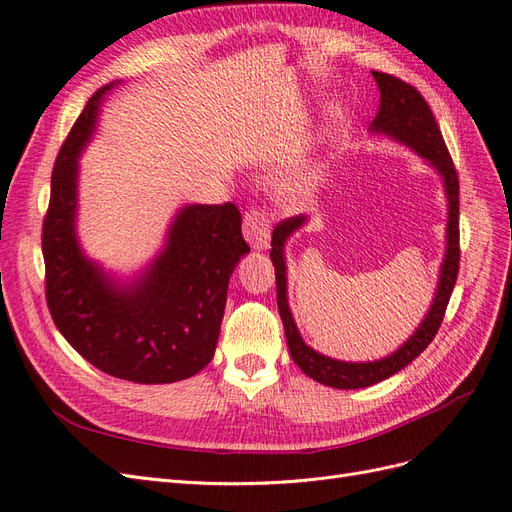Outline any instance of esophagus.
Masks as SVG:
<instances>
[{"mask_svg":"<svg viewBox=\"0 0 512 512\" xmlns=\"http://www.w3.org/2000/svg\"><path fill=\"white\" fill-rule=\"evenodd\" d=\"M243 237L254 250H267L271 239V220L265 211L250 209L243 218Z\"/></svg>","mask_w":512,"mask_h":512,"instance_id":"obj_1","label":"esophagus"}]
</instances>
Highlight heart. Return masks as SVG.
Wrapping results in <instances>:
<instances>
[{"label":"heart","instance_id":"1","mask_svg":"<svg viewBox=\"0 0 512 512\" xmlns=\"http://www.w3.org/2000/svg\"><path fill=\"white\" fill-rule=\"evenodd\" d=\"M324 179V164L318 158L305 160L288 168L286 173L275 181V196L286 207H303L312 200Z\"/></svg>","mask_w":512,"mask_h":512}]
</instances>
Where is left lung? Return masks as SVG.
Wrapping results in <instances>:
<instances>
[{"label": "left lung", "mask_w": 512, "mask_h": 512, "mask_svg": "<svg viewBox=\"0 0 512 512\" xmlns=\"http://www.w3.org/2000/svg\"><path fill=\"white\" fill-rule=\"evenodd\" d=\"M371 74H374L380 89V106L374 121H371L369 132L386 136L391 138V141L412 149L416 156H421L440 175L448 203L446 247L444 258L440 262L436 292H433L427 314L421 320V324L414 329V333L395 352L384 356V359L350 363L331 359V356H324L312 346H307L288 305V271L284 250L288 239L299 228H303L309 218L307 215H297V218L284 220L275 226L271 237V260L275 267L277 309H280V316L284 322L290 356L292 361L301 367L305 376L314 378L324 386H333V389H365V386L391 378L397 371L410 365L416 356L431 344V339L436 337L459 271V181L453 160L448 156V149L444 145L442 132L436 123V117H433L425 98L418 94L412 85L384 72Z\"/></svg>", "instance_id": "1"}]
</instances>
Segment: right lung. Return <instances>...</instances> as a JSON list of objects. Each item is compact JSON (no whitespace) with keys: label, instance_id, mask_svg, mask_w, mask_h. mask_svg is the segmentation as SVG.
Listing matches in <instances>:
<instances>
[{"label":"right lung","instance_id":"obj_1","mask_svg":"<svg viewBox=\"0 0 512 512\" xmlns=\"http://www.w3.org/2000/svg\"><path fill=\"white\" fill-rule=\"evenodd\" d=\"M121 81L85 104L53 177L42 226L46 303L59 333L85 361L136 384H170L207 367L218 346L230 275L250 254L239 209L183 205L168 224L162 250L119 277L89 258L76 232L79 158L94 138L100 106Z\"/></svg>","mask_w":512,"mask_h":512}]
</instances>
